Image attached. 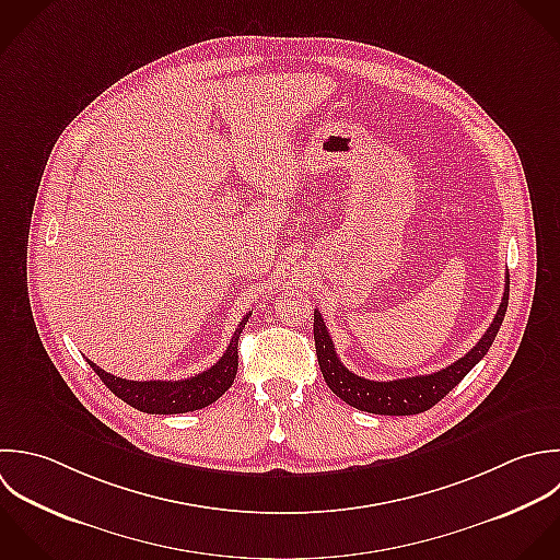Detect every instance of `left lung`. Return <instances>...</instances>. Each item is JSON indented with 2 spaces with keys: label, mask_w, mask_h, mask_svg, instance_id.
Returning <instances> with one entry per match:
<instances>
[{
  "label": "left lung",
  "mask_w": 560,
  "mask_h": 560,
  "mask_svg": "<svg viewBox=\"0 0 560 560\" xmlns=\"http://www.w3.org/2000/svg\"><path fill=\"white\" fill-rule=\"evenodd\" d=\"M509 292H511V279L506 277L504 299L500 303V310L487 329V334L480 338V342L460 360L450 364L447 369L432 373V375H417L406 380H393V382H373L364 380L355 373H351L340 358L336 355L331 336L323 323L320 312H314V340H316V355L320 364V373L331 388L336 397H340L345 404L371 412V415H384V417H408L419 415L436 406L450 390H454L465 375L489 353L502 320L506 316L509 307Z\"/></svg>",
  "instance_id": "obj_1"
}]
</instances>
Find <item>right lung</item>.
<instances>
[{"label": "right lung", "instance_id": "1", "mask_svg": "<svg viewBox=\"0 0 560 560\" xmlns=\"http://www.w3.org/2000/svg\"><path fill=\"white\" fill-rule=\"evenodd\" d=\"M248 316L250 312L242 318L224 355L211 369L180 382H130L102 371L91 360L86 362L115 397H119L121 401H126L139 412H148V415L194 412L211 406L231 388L237 373V340L244 325L248 323Z\"/></svg>", "mask_w": 560, "mask_h": 560}]
</instances>
